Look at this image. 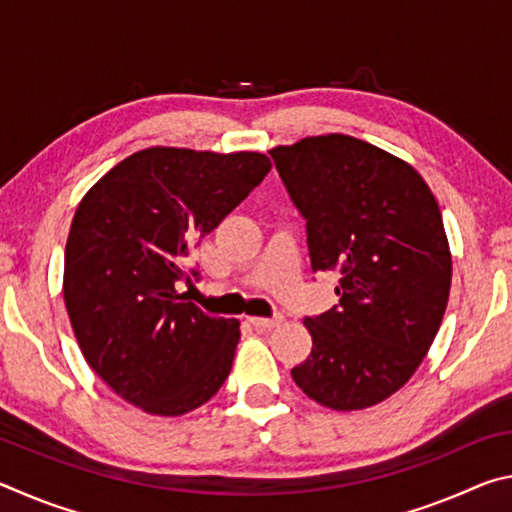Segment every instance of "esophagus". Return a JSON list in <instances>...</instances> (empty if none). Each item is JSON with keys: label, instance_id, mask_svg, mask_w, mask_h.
Instances as JSON below:
<instances>
[{"label": "esophagus", "instance_id": "1", "mask_svg": "<svg viewBox=\"0 0 512 512\" xmlns=\"http://www.w3.org/2000/svg\"><path fill=\"white\" fill-rule=\"evenodd\" d=\"M248 323L253 325L255 329H273L277 325L284 323V316L282 314H275L273 318H259V316H250Z\"/></svg>", "mask_w": 512, "mask_h": 512}]
</instances>
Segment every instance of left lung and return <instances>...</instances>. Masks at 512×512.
I'll use <instances>...</instances> for the list:
<instances>
[{
	"label": "left lung",
	"mask_w": 512,
	"mask_h": 512,
	"mask_svg": "<svg viewBox=\"0 0 512 512\" xmlns=\"http://www.w3.org/2000/svg\"><path fill=\"white\" fill-rule=\"evenodd\" d=\"M271 158L307 221L311 268L341 277L339 307L305 318L314 343L291 377L327 409H368L413 377L443 323L452 253L438 201L409 162L350 135Z\"/></svg>",
	"instance_id": "obj_1"
}]
</instances>
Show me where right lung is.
I'll return each instance as SVG.
<instances>
[{"instance_id": "obj_1", "label": "right lung", "mask_w": 512, "mask_h": 512, "mask_svg": "<svg viewBox=\"0 0 512 512\" xmlns=\"http://www.w3.org/2000/svg\"><path fill=\"white\" fill-rule=\"evenodd\" d=\"M271 171L257 151L151 146L115 164L76 207L63 296L88 366L126 402L176 418L228 379L239 320L189 302L187 257ZM196 275V271H192Z\"/></svg>"}]
</instances>
